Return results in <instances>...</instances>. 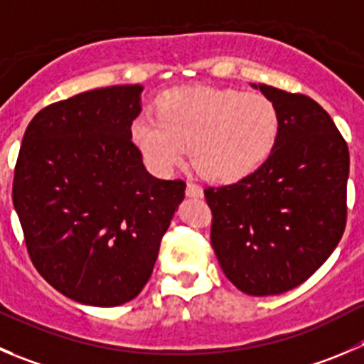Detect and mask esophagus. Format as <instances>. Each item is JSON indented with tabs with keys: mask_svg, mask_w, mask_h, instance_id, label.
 <instances>
[{
	"mask_svg": "<svg viewBox=\"0 0 364 364\" xmlns=\"http://www.w3.org/2000/svg\"><path fill=\"white\" fill-rule=\"evenodd\" d=\"M186 195H188L189 198H202L203 191L200 186L193 184V182H188V186H186Z\"/></svg>",
	"mask_w": 364,
	"mask_h": 364,
	"instance_id": "1",
	"label": "esophagus"
}]
</instances>
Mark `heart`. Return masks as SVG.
Returning <instances> with one entry per match:
<instances>
[{
  "label": "heart",
  "instance_id": "1",
  "mask_svg": "<svg viewBox=\"0 0 364 364\" xmlns=\"http://www.w3.org/2000/svg\"><path fill=\"white\" fill-rule=\"evenodd\" d=\"M280 112L261 92L186 87L159 100L157 116L132 124V141L159 175L178 168L193 151V164L218 184H234L257 171L275 150Z\"/></svg>",
  "mask_w": 364,
  "mask_h": 364
}]
</instances>
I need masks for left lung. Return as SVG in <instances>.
Masks as SVG:
<instances>
[{
    "label": "left lung",
    "mask_w": 364,
    "mask_h": 364,
    "mask_svg": "<svg viewBox=\"0 0 364 364\" xmlns=\"http://www.w3.org/2000/svg\"><path fill=\"white\" fill-rule=\"evenodd\" d=\"M280 112L275 150L236 184L205 189L210 243L227 279L252 296L280 295L309 279L347 221L348 146L314 100L252 84Z\"/></svg>",
    "instance_id": "obj_1"
}]
</instances>
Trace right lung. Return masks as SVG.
Returning <instances> with one entry per match:
<instances>
[{
	"mask_svg": "<svg viewBox=\"0 0 364 364\" xmlns=\"http://www.w3.org/2000/svg\"><path fill=\"white\" fill-rule=\"evenodd\" d=\"M143 85L80 92L36 114L24 132L12 200L30 259L75 302L114 307L151 277L182 180L151 176L132 143Z\"/></svg>",
	"mask_w": 364,
	"mask_h": 364,
	"instance_id": "1",
	"label": "right lung"
}]
</instances>
